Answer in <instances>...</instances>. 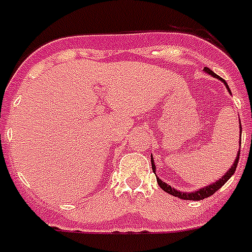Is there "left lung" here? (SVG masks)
Returning <instances> with one entry per match:
<instances>
[{
	"label": "left lung",
	"instance_id": "1",
	"mask_svg": "<svg viewBox=\"0 0 252 252\" xmlns=\"http://www.w3.org/2000/svg\"><path fill=\"white\" fill-rule=\"evenodd\" d=\"M204 71H206V72H207L208 75H211V76L216 77V79L221 80L222 83L225 84V87H226V89H228V91H229V93H230V89H229L228 84L225 83V80H222L221 77H219L218 75H216V73L214 72V71H211V69L207 68V67L204 68ZM239 124H241V123H239ZM239 151H241V149H239ZM239 151H238V155H237L236 160H234V163H233V165H232V167H230V168H229L228 172H226L225 175L222 176L221 179L218 180L216 183L211 184V185H208V186H206V188H202V189L197 190V191H190V193H186V191H179V190L173 189L172 186H169V185H167V184H165V183H163V181H161V180L159 179V177H157L158 185L160 186L161 189L164 190V191H167V193H168V194H171V195H173V197L181 198V199L200 200V199H204V198L211 197L212 194L216 193V191H218V190L220 189V188H221V186L224 185V184H225L226 181H228V180L230 179V177H232L233 173L236 172L237 164H238V160H239ZM151 165H153V171H154V173H155V164H154V158H153V155H151Z\"/></svg>",
	"mask_w": 252,
	"mask_h": 252
}]
</instances>
